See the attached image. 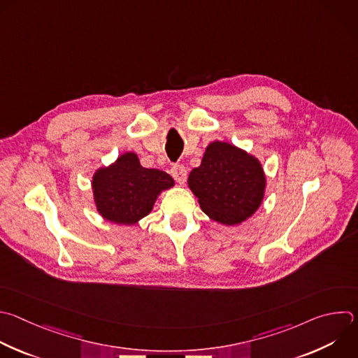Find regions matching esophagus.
Here are the masks:
<instances>
[{
  "instance_id": "1",
  "label": "esophagus",
  "mask_w": 358,
  "mask_h": 358,
  "mask_svg": "<svg viewBox=\"0 0 358 358\" xmlns=\"http://www.w3.org/2000/svg\"><path fill=\"white\" fill-rule=\"evenodd\" d=\"M171 176L174 177V180L178 182V184H184L185 180H187V170L184 166H174L171 169Z\"/></svg>"
}]
</instances>
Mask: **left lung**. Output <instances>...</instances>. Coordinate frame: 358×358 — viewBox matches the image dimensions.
Wrapping results in <instances>:
<instances>
[{
	"mask_svg": "<svg viewBox=\"0 0 358 358\" xmlns=\"http://www.w3.org/2000/svg\"><path fill=\"white\" fill-rule=\"evenodd\" d=\"M267 187L262 162L224 141L210 142L199 167L188 176V188L215 222L237 226L260 208Z\"/></svg>",
	"mask_w": 358,
	"mask_h": 358,
	"instance_id": "left-lung-1",
	"label": "left lung"
}]
</instances>
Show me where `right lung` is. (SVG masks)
I'll return each mask as SVG.
<instances>
[{"instance_id":"right-lung-1","label":"right lung","mask_w":358,"mask_h":358,"mask_svg":"<svg viewBox=\"0 0 358 358\" xmlns=\"http://www.w3.org/2000/svg\"><path fill=\"white\" fill-rule=\"evenodd\" d=\"M170 174L146 169L135 152H127L95 170L91 188L96 212L108 222L132 226L148 216L159 195L174 187Z\"/></svg>"}]
</instances>
